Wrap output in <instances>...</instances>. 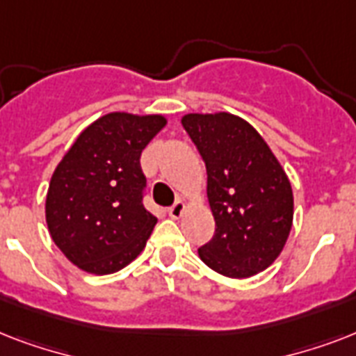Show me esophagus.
<instances>
[{"mask_svg":"<svg viewBox=\"0 0 356 356\" xmlns=\"http://www.w3.org/2000/svg\"><path fill=\"white\" fill-rule=\"evenodd\" d=\"M184 212V203L183 201H175L170 209H168V214L173 218V220H177V218L183 216Z\"/></svg>","mask_w":356,"mask_h":356,"instance_id":"obj_1","label":"esophagus"}]
</instances>
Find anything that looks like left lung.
Returning a JSON list of instances; mask_svg holds the SVG:
<instances>
[{
    "label": "left lung",
    "mask_w": 356,
    "mask_h": 356,
    "mask_svg": "<svg viewBox=\"0 0 356 356\" xmlns=\"http://www.w3.org/2000/svg\"><path fill=\"white\" fill-rule=\"evenodd\" d=\"M183 127L207 166V195L216 231L197 249L209 268L231 279L266 270L292 229L293 195L264 138L227 113L186 114Z\"/></svg>",
    "instance_id": "8db88e82"
}]
</instances>
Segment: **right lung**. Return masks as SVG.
Returning <instances> with one entry per match:
<instances>
[{
    "mask_svg": "<svg viewBox=\"0 0 356 356\" xmlns=\"http://www.w3.org/2000/svg\"><path fill=\"white\" fill-rule=\"evenodd\" d=\"M166 120L111 113L88 125L58 162L46 197L53 242L81 270L108 275L145 248L156 218L144 207L140 155Z\"/></svg>",
    "mask_w": 356,
    "mask_h": 356,
    "instance_id": "add662e5",
    "label": "right lung"
}]
</instances>
